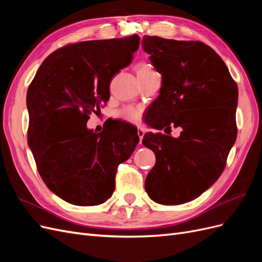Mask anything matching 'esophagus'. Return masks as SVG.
<instances>
[{
	"label": "esophagus",
	"mask_w": 262,
	"mask_h": 262,
	"mask_svg": "<svg viewBox=\"0 0 262 262\" xmlns=\"http://www.w3.org/2000/svg\"><path fill=\"white\" fill-rule=\"evenodd\" d=\"M138 136H139V138H140V142L143 140V137H144V131H143V129H141V128H139L138 129Z\"/></svg>",
	"instance_id": "34e87169"
}]
</instances>
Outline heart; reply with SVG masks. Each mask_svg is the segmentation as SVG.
<instances>
[{
    "label": "heart",
    "instance_id": "b5f03b06",
    "mask_svg": "<svg viewBox=\"0 0 262 262\" xmlns=\"http://www.w3.org/2000/svg\"><path fill=\"white\" fill-rule=\"evenodd\" d=\"M138 71V75H142V74H148V73H153L154 71L153 69L150 68L147 64H140L137 69ZM119 116L120 118L124 119L125 121H129V122H138L141 118V108L139 107H125L123 108L120 113H119Z\"/></svg>",
    "mask_w": 262,
    "mask_h": 262
}]
</instances>
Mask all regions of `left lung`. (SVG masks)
<instances>
[{
  "label": "left lung",
  "mask_w": 262,
  "mask_h": 262,
  "mask_svg": "<svg viewBox=\"0 0 262 262\" xmlns=\"http://www.w3.org/2000/svg\"><path fill=\"white\" fill-rule=\"evenodd\" d=\"M142 46L162 74L147 123L166 133L182 128L178 138L144 134L142 143L156 156L145 190L160 204H182L201 195L225 168L237 137L238 89L224 61L201 41L145 35Z\"/></svg>",
  "instance_id": "left-lung-1"
}]
</instances>
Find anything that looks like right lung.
I'll return each mask as SVG.
<instances>
[{
    "label": "right lung",
    "mask_w": 262,
    "mask_h": 262,
    "mask_svg": "<svg viewBox=\"0 0 262 262\" xmlns=\"http://www.w3.org/2000/svg\"><path fill=\"white\" fill-rule=\"evenodd\" d=\"M139 45L138 35L68 45L45 59L28 87V146L47 187L71 204L106 202L119 164L139 143L138 129L126 122L114 120L99 133L86 126Z\"/></svg>",
    "instance_id": "add662e5"
}]
</instances>
